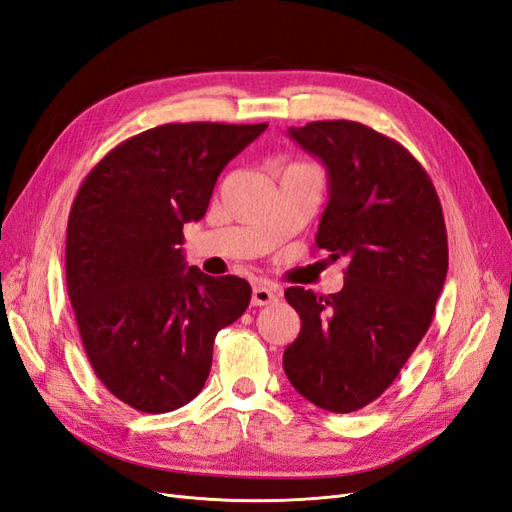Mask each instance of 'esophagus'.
<instances>
[{"label": "esophagus", "instance_id": "1", "mask_svg": "<svg viewBox=\"0 0 512 512\" xmlns=\"http://www.w3.org/2000/svg\"><path fill=\"white\" fill-rule=\"evenodd\" d=\"M277 298H279V290H275L267 284H256L254 290H252V305H256V307L275 303Z\"/></svg>", "mask_w": 512, "mask_h": 512}]
</instances>
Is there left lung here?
Returning <instances> with one entry per match:
<instances>
[{
  "label": "left lung",
  "instance_id": "left-lung-1",
  "mask_svg": "<svg viewBox=\"0 0 512 512\" xmlns=\"http://www.w3.org/2000/svg\"><path fill=\"white\" fill-rule=\"evenodd\" d=\"M328 175V205L315 245L349 258L343 290L288 288L301 332L284 351L294 390L330 413L379 398L432 324L449 248L426 169L394 139L351 120L290 127Z\"/></svg>",
  "mask_w": 512,
  "mask_h": 512
}]
</instances>
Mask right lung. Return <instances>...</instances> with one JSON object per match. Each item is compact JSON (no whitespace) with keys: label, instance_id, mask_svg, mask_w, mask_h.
Returning a JSON list of instances; mask_svg holds the SVG:
<instances>
[{"label":"right lung","instance_id":"add662e5","mask_svg":"<svg viewBox=\"0 0 512 512\" xmlns=\"http://www.w3.org/2000/svg\"><path fill=\"white\" fill-rule=\"evenodd\" d=\"M267 125L171 122L105 154L67 222L65 275L95 375L129 407L169 413L207 381L218 330L248 309L252 288L184 258L222 169Z\"/></svg>","mask_w":512,"mask_h":512}]
</instances>
